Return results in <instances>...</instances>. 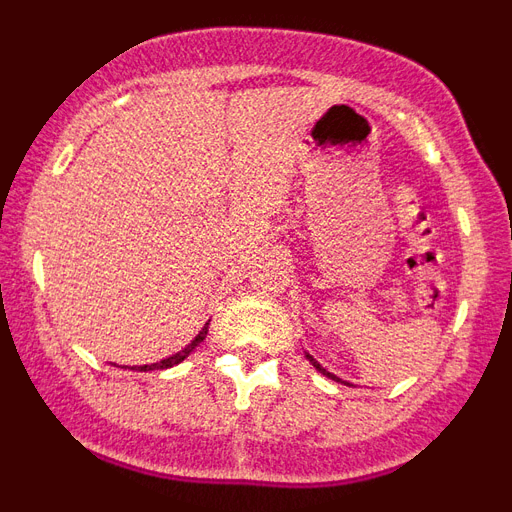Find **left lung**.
<instances>
[{
	"instance_id": "left-lung-1",
	"label": "left lung",
	"mask_w": 512,
	"mask_h": 512,
	"mask_svg": "<svg viewBox=\"0 0 512 512\" xmlns=\"http://www.w3.org/2000/svg\"><path fill=\"white\" fill-rule=\"evenodd\" d=\"M307 359H310V364H312V366H315V369H318V372H323V374H325V377H330V379H336V382H341V379H338V377H333V374H330V372H325L323 366H320V364H318V361L312 359V356H307Z\"/></svg>"
}]
</instances>
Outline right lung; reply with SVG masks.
<instances>
[{"label": "right lung", "mask_w": 512, "mask_h": 512, "mask_svg": "<svg viewBox=\"0 0 512 512\" xmlns=\"http://www.w3.org/2000/svg\"><path fill=\"white\" fill-rule=\"evenodd\" d=\"M205 336H207V328H202V330H200V336L194 338V341L189 343V346L184 348V351H179V354L169 356V359H164V361H158V364H151V366H140V372H151V369H169V366L179 364V361H184V359H187V356L192 354L194 348H197V346H200L202 341H205Z\"/></svg>", "instance_id": "add662e5"}]
</instances>
